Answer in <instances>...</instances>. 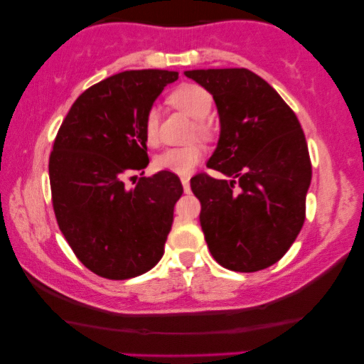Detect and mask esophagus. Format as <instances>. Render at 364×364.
Masks as SVG:
<instances>
[{
	"mask_svg": "<svg viewBox=\"0 0 364 364\" xmlns=\"http://www.w3.org/2000/svg\"><path fill=\"white\" fill-rule=\"evenodd\" d=\"M181 182H182L183 192H186V193H188V192H191V177L183 176V177H181Z\"/></svg>",
	"mask_w": 364,
	"mask_h": 364,
	"instance_id": "34e87169",
	"label": "esophagus"
}]
</instances>
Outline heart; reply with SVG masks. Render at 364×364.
<instances>
[{
	"label": "heart",
	"instance_id": "obj_1",
	"mask_svg": "<svg viewBox=\"0 0 364 364\" xmlns=\"http://www.w3.org/2000/svg\"><path fill=\"white\" fill-rule=\"evenodd\" d=\"M168 101H171L172 106H176L177 109L186 112L187 116L196 119V127L198 134L207 136V134L210 132L205 119L212 111L213 99L207 89L196 86V84H183V86L177 87L176 91L171 94ZM159 126H161V114H159V109H149L146 117H144L142 126L144 137H146V142L149 146H157L159 144V137H161L159 136ZM202 157L203 151L200 146H197V144L182 147H168L166 151L159 154V156H156V159H154V166L161 168V171H168L186 176V173L193 171V167L200 162Z\"/></svg>",
	"mask_w": 364,
	"mask_h": 364
}]
</instances>
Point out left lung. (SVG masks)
<instances>
[{
    "mask_svg": "<svg viewBox=\"0 0 364 364\" xmlns=\"http://www.w3.org/2000/svg\"><path fill=\"white\" fill-rule=\"evenodd\" d=\"M212 94L220 136L192 192L212 257L233 272H258L288 252L305 222L311 164L295 112L245 68L183 73Z\"/></svg>",
    "mask_w": 364,
    "mask_h": 364,
    "instance_id": "8db88e82",
    "label": "left lung"
}]
</instances>
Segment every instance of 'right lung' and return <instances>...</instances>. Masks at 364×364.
Masks as SVG:
<instances>
[{"mask_svg":"<svg viewBox=\"0 0 364 364\" xmlns=\"http://www.w3.org/2000/svg\"><path fill=\"white\" fill-rule=\"evenodd\" d=\"M177 77L162 69L114 74L84 91L59 127L49 157L54 213L73 252L99 277H139L164 255L181 178L159 171L134 187L126 178L149 166L144 117Z\"/></svg>","mask_w":364,"mask_h":364,"instance_id":"1","label":"right lung"}]
</instances>
